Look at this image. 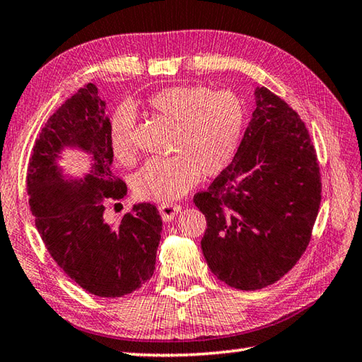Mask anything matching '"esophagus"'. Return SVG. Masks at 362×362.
Masks as SVG:
<instances>
[{"mask_svg":"<svg viewBox=\"0 0 362 362\" xmlns=\"http://www.w3.org/2000/svg\"><path fill=\"white\" fill-rule=\"evenodd\" d=\"M158 210H160V215L163 218V221L169 223V221H173V219L177 215H179V211L182 210V207L179 204H161Z\"/></svg>","mask_w":362,"mask_h":362,"instance_id":"esophagus-1","label":"esophagus"}]
</instances>
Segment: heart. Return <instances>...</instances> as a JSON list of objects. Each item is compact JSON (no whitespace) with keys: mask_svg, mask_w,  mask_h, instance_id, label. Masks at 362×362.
Here are the masks:
<instances>
[{"mask_svg":"<svg viewBox=\"0 0 362 362\" xmlns=\"http://www.w3.org/2000/svg\"><path fill=\"white\" fill-rule=\"evenodd\" d=\"M148 108L174 122L171 157L148 158L133 175L138 197L155 202L179 199L196 185L199 175L211 177L230 165L242 139L245 112L238 98L226 90L199 86H173L155 92ZM136 115L130 105H120L110 122V147L122 165L136 158Z\"/></svg>","mask_w":362,"mask_h":362,"instance_id":"1","label":"heart"}]
</instances>
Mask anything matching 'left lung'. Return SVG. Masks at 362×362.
<instances>
[{
    "mask_svg": "<svg viewBox=\"0 0 362 362\" xmlns=\"http://www.w3.org/2000/svg\"><path fill=\"white\" fill-rule=\"evenodd\" d=\"M230 165L194 196L207 219L201 242L219 281L240 290L281 279L306 251L322 201L320 168L298 115L267 88L254 90Z\"/></svg>",
    "mask_w": 362,
    "mask_h": 362,
    "instance_id": "obj_1",
    "label": "left lung"
}]
</instances>
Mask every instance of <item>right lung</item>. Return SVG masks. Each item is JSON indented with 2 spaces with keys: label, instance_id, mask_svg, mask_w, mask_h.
Returning a JSON list of instances; mask_svg holds the SVG:
<instances>
[{
  "label": "right lung",
  "instance_id": "right-lung-1",
  "mask_svg": "<svg viewBox=\"0 0 362 362\" xmlns=\"http://www.w3.org/2000/svg\"><path fill=\"white\" fill-rule=\"evenodd\" d=\"M108 130L105 102L88 83L42 129L26 189L35 228L61 270L92 295L119 298L152 278L161 216L155 205L138 202L119 224L105 219V199L127 196V185L111 173ZM66 150L87 155L86 173H65L59 163Z\"/></svg>",
  "mask_w": 362,
  "mask_h": 362
}]
</instances>
